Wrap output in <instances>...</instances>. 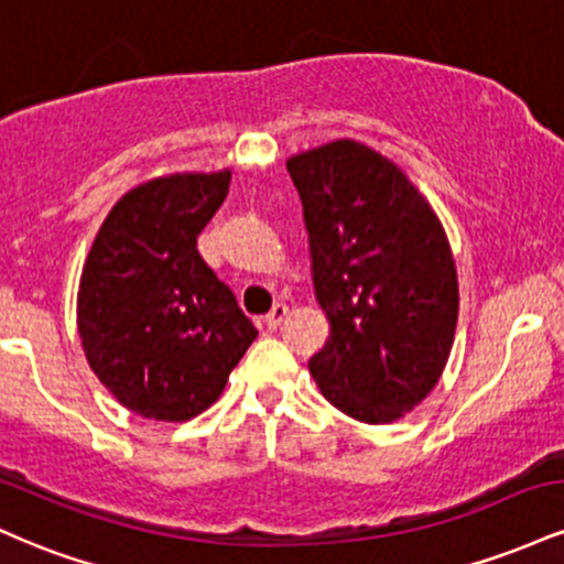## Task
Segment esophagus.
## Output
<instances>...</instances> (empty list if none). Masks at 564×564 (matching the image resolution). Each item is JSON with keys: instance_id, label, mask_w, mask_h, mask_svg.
Here are the masks:
<instances>
[{"instance_id": "obj_1", "label": "esophagus", "mask_w": 564, "mask_h": 564, "mask_svg": "<svg viewBox=\"0 0 564 564\" xmlns=\"http://www.w3.org/2000/svg\"><path fill=\"white\" fill-rule=\"evenodd\" d=\"M286 315H289V307H286V304H281V302H278L275 307L270 310L268 315H264V326H268L270 332H275V328L281 326L283 321H286Z\"/></svg>"}]
</instances>
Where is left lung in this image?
<instances>
[{
	"label": "left lung",
	"instance_id": "obj_1",
	"mask_svg": "<svg viewBox=\"0 0 564 564\" xmlns=\"http://www.w3.org/2000/svg\"><path fill=\"white\" fill-rule=\"evenodd\" d=\"M286 170L332 326L310 373L347 416L398 422L435 390L456 334L458 278L443 223L394 161L358 140L296 153Z\"/></svg>",
	"mask_w": 564,
	"mask_h": 564
}]
</instances>
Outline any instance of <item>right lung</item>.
<instances>
[{
	"instance_id": "obj_1",
	"label": "right lung",
	"mask_w": 564,
	"mask_h": 564,
	"mask_svg": "<svg viewBox=\"0 0 564 564\" xmlns=\"http://www.w3.org/2000/svg\"><path fill=\"white\" fill-rule=\"evenodd\" d=\"M228 187L230 170L132 187L102 219L84 260L76 296L84 355L138 416H198L257 339L254 323L196 249Z\"/></svg>"
}]
</instances>
